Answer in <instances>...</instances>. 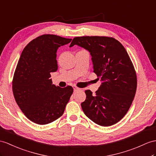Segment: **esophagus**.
<instances>
[{
	"mask_svg": "<svg viewBox=\"0 0 156 156\" xmlns=\"http://www.w3.org/2000/svg\"><path fill=\"white\" fill-rule=\"evenodd\" d=\"M73 88L74 92H77V91H78V90H81V89L78 88V87H77L76 86H73Z\"/></svg>",
	"mask_w": 156,
	"mask_h": 156,
	"instance_id": "obj_1",
	"label": "esophagus"
}]
</instances>
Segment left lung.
<instances>
[{"instance_id":"obj_1","label":"left lung","mask_w":156,"mask_h":156,"mask_svg":"<svg viewBox=\"0 0 156 156\" xmlns=\"http://www.w3.org/2000/svg\"><path fill=\"white\" fill-rule=\"evenodd\" d=\"M74 45L89 51L94 73L102 81L95 95L85 90L86 99L81 104L83 111L97 124L112 126L126 115L136 94L137 79L130 57L113 37H75L69 47Z\"/></svg>"}]
</instances>
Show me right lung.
<instances>
[{
	"instance_id": "1",
	"label": "right lung",
	"mask_w": 156,
	"mask_h": 156,
	"mask_svg": "<svg viewBox=\"0 0 156 156\" xmlns=\"http://www.w3.org/2000/svg\"><path fill=\"white\" fill-rule=\"evenodd\" d=\"M71 39L45 34L32 40L22 51L12 81L19 108L33 122L44 125L62 116L73 92L52 83L50 73L58 70L57 50Z\"/></svg>"
}]
</instances>
